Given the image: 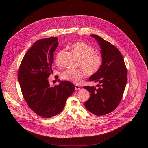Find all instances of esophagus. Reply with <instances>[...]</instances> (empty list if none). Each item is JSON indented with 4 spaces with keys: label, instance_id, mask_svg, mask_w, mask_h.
Masks as SVG:
<instances>
[{
    "label": "esophagus",
    "instance_id": "34e87169",
    "mask_svg": "<svg viewBox=\"0 0 148 148\" xmlns=\"http://www.w3.org/2000/svg\"><path fill=\"white\" fill-rule=\"evenodd\" d=\"M75 90H79L80 89V86H79V85H75Z\"/></svg>",
    "mask_w": 148,
    "mask_h": 148
}]
</instances>
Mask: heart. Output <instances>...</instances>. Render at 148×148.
<instances>
[{
	"label": "heart",
	"instance_id": "1",
	"mask_svg": "<svg viewBox=\"0 0 148 148\" xmlns=\"http://www.w3.org/2000/svg\"><path fill=\"white\" fill-rule=\"evenodd\" d=\"M71 49L80 59V64L86 74L91 75L97 73L102 65V58L100 55L94 53V49L91 46L80 42L71 47ZM56 63L59 64L56 60ZM84 72L80 69H68L61 74V77L66 80L74 83H79L84 77Z\"/></svg>",
	"mask_w": 148,
	"mask_h": 148
}]
</instances>
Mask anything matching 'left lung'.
<instances>
[{"mask_svg":"<svg viewBox=\"0 0 148 148\" xmlns=\"http://www.w3.org/2000/svg\"><path fill=\"white\" fill-rule=\"evenodd\" d=\"M97 41L102 56L100 70L89 80L98 83L95 86H85L90 97L85 103L86 109L97 115L111 113L119 104L127 82V70L124 58L118 48L99 36L90 35Z\"/></svg>","mask_w":148,"mask_h":148,"instance_id":"obj_1","label":"left lung"}]
</instances>
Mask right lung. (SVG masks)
Returning <instances> with one entry per match:
<instances>
[{
	"label": "right lung",
	"instance_id": "obj_1",
	"mask_svg": "<svg viewBox=\"0 0 148 148\" xmlns=\"http://www.w3.org/2000/svg\"><path fill=\"white\" fill-rule=\"evenodd\" d=\"M58 45L56 37L36 41L23 57L18 74L22 94L29 107L46 118L60 113L75 90L74 85L68 81L50 85L48 78L53 72V53Z\"/></svg>",
	"mask_w": 148,
	"mask_h": 148
}]
</instances>
